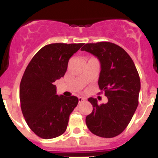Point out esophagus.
Here are the masks:
<instances>
[{
    "label": "esophagus",
    "instance_id": "34e87169",
    "mask_svg": "<svg viewBox=\"0 0 158 158\" xmlns=\"http://www.w3.org/2000/svg\"><path fill=\"white\" fill-rule=\"evenodd\" d=\"M85 101V99L84 98H82V97H79V103H82V102Z\"/></svg>",
    "mask_w": 158,
    "mask_h": 158
}]
</instances>
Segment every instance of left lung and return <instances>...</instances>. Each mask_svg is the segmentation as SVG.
Instances as JSON below:
<instances>
[{
	"label": "left lung",
	"mask_w": 158,
	"mask_h": 158,
	"mask_svg": "<svg viewBox=\"0 0 158 158\" xmlns=\"http://www.w3.org/2000/svg\"><path fill=\"white\" fill-rule=\"evenodd\" d=\"M81 50L92 54L100 60L98 85L108 98L106 103L100 105L96 98H88L93 110L85 118L87 127L100 137H115L127 127L138 106V71L125 50L115 43H87Z\"/></svg>",
	"instance_id": "8db88e82"
}]
</instances>
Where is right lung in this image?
<instances>
[{"label": "right lung", "mask_w": 158, "mask_h": 158, "mask_svg": "<svg viewBox=\"0 0 158 158\" xmlns=\"http://www.w3.org/2000/svg\"><path fill=\"white\" fill-rule=\"evenodd\" d=\"M82 46L83 43L46 45L26 67L20 83L21 109L28 127L40 138H55L67 129L79 99L57 95L54 82L64 76L69 59Z\"/></svg>", "instance_id": "add662e5"}]
</instances>
